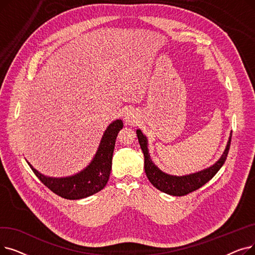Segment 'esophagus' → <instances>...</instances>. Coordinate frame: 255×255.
<instances>
[{
	"mask_svg": "<svg viewBox=\"0 0 255 255\" xmlns=\"http://www.w3.org/2000/svg\"><path fill=\"white\" fill-rule=\"evenodd\" d=\"M125 121H126V123L129 125H134L135 123H137V117L134 113L129 111L125 115Z\"/></svg>",
	"mask_w": 255,
	"mask_h": 255,
	"instance_id": "1",
	"label": "esophagus"
}]
</instances>
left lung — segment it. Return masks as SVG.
I'll return each mask as SVG.
<instances>
[{
	"label": "left lung",
	"mask_w": 255,
	"mask_h": 255,
	"mask_svg": "<svg viewBox=\"0 0 255 255\" xmlns=\"http://www.w3.org/2000/svg\"><path fill=\"white\" fill-rule=\"evenodd\" d=\"M136 134H137V138L139 141L141 151L144 156V171H145L146 177H148L151 184L154 187H156L158 190L173 196H183L188 193H191L199 189L200 187L204 186L214 176H215L225 162L227 154H229V151H230L231 140H232V134H231L229 142H227V145L225 148V151L223 152L221 158L213 166L207 169H204L202 171L192 173V175L177 177V176H170V175H167V173H164L152 162L149 155V151H148V144H146L148 143L146 142V137L142 134V132L140 130H136Z\"/></svg>",
	"instance_id": "left-lung-1"
}]
</instances>
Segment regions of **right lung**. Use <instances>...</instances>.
<instances>
[{
	"mask_svg": "<svg viewBox=\"0 0 255 255\" xmlns=\"http://www.w3.org/2000/svg\"><path fill=\"white\" fill-rule=\"evenodd\" d=\"M123 122L117 120L105 130L98 151L88 167L68 178H48L38 172L29 162L28 164L37 178L49 190L66 199H80L102 190L109 181L112 170V159L119 131Z\"/></svg>",
	"mask_w": 255,
	"mask_h": 255,
	"instance_id": "right-lung-1",
	"label": "right lung"
}]
</instances>
